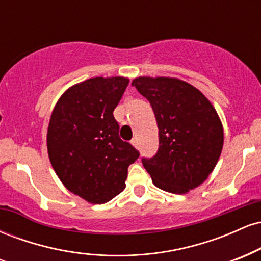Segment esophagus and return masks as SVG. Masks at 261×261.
I'll use <instances>...</instances> for the list:
<instances>
[{"label": "esophagus", "instance_id": "obj_1", "mask_svg": "<svg viewBox=\"0 0 261 261\" xmlns=\"http://www.w3.org/2000/svg\"><path fill=\"white\" fill-rule=\"evenodd\" d=\"M131 143H133V146L135 148H139L140 147V142H139V140L137 139H134L133 141H131Z\"/></svg>", "mask_w": 261, "mask_h": 261}]
</instances>
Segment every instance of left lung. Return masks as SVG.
<instances>
[{"label":"left lung","instance_id":"obj_1","mask_svg":"<svg viewBox=\"0 0 261 261\" xmlns=\"http://www.w3.org/2000/svg\"><path fill=\"white\" fill-rule=\"evenodd\" d=\"M153 109L160 147L142 164L157 188L187 194L202 184L216 167L223 147L218 114L199 89L170 77L133 81Z\"/></svg>","mask_w":261,"mask_h":261}]
</instances>
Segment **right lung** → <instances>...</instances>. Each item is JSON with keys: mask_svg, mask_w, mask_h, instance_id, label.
<instances>
[{"mask_svg": "<svg viewBox=\"0 0 261 261\" xmlns=\"http://www.w3.org/2000/svg\"><path fill=\"white\" fill-rule=\"evenodd\" d=\"M128 85L125 77H95L66 91L47 127V153L66 189L91 203L124 190L139 151L119 137L113 112Z\"/></svg>", "mask_w": 261, "mask_h": 261, "instance_id": "1", "label": "right lung"}]
</instances>
